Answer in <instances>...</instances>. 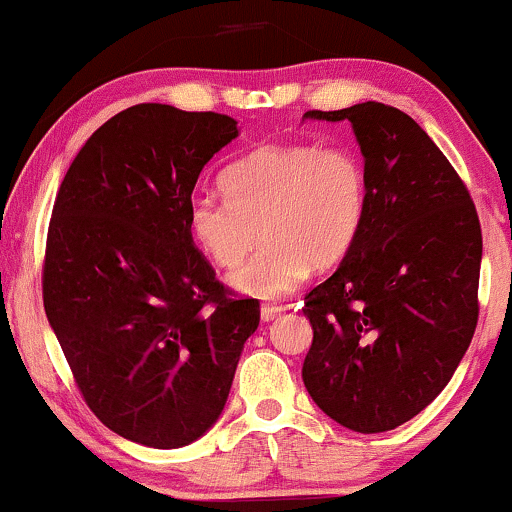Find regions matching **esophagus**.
<instances>
[{
	"instance_id": "34e87169",
	"label": "esophagus",
	"mask_w": 512,
	"mask_h": 512,
	"mask_svg": "<svg viewBox=\"0 0 512 512\" xmlns=\"http://www.w3.org/2000/svg\"><path fill=\"white\" fill-rule=\"evenodd\" d=\"M285 311H287V308H282V306L266 304V306H261V320H263V323H270V320H275L277 315H282Z\"/></svg>"
}]
</instances>
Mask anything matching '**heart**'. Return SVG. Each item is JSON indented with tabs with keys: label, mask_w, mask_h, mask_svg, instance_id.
<instances>
[{
	"label": "heart",
	"mask_w": 512,
	"mask_h": 512,
	"mask_svg": "<svg viewBox=\"0 0 512 512\" xmlns=\"http://www.w3.org/2000/svg\"><path fill=\"white\" fill-rule=\"evenodd\" d=\"M223 192H199L187 225L216 266L230 268L263 235L261 249L227 277L254 299H282L318 268L337 266L368 211V178L349 147L266 144L232 163Z\"/></svg>",
	"instance_id": "1"
}]
</instances>
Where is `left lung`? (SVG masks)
Returning <instances> with one entry per match:
<instances>
[{
	"label": "left lung",
	"mask_w": 512,
	"mask_h": 512,
	"mask_svg": "<svg viewBox=\"0 0 512 512\" xmlns=\"http://www.w3.org/2000/svg\"><path fill=\"white\" fill-rule=\"evenodd\" d=\"M349 121L368 211L356 244L306 294L304 384L346 430H394L449 384L477 327L482 230L463 180L406 113L380 102L306 111Z\"/></svg>",
	"instance_id": "8db88e82"
}]
</instances>
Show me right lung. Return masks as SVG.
<instances>
[{"label":"right lung","instance_id":"add662e5","mask_svg":"<svg viewBox=\"0 0 512 512\" xmlns=\"http://www.w3.org/2000/svg\"><path fill=\"white\" fill-rule=\"evenodd\" d=\"M239 135L223 113L137 104L82 144L52 211L47 320L92 413L151 449L216 425L258 301L230 299L194 249L187 204Z\"/></svg>","mask_w":512,"mask_h":512}]
</instances>
